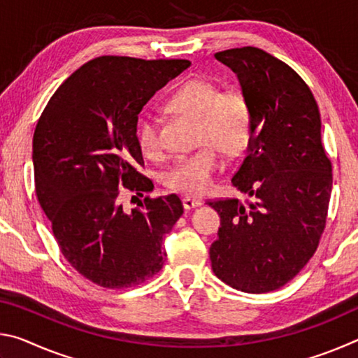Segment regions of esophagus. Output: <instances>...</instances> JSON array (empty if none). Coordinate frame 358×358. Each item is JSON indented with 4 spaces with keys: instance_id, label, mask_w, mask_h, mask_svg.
Returning a JSON list of instances; mask_svg holds the SVG:
<instances>
[{
    "instance_id": "1",
    "label": "esophagus",
    "mask_w": 358,
    "mask_h": 358,
    "mask_svg": "<svg viewBox=\"0 0 358 358\" xmlns=\"http://www.w3.org/2000/svg\"><path fill=\"white\" fill-rule=\"evenodd\" d=\"M202 203H203V201H202L201 197H191V196H185L183 197V207L186 210L197 208V207H201Z\"/></svg>"
}]
</instances>
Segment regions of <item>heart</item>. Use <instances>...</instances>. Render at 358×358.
I'll use <instances>...</instances> for the list:
<instances>
[{"instance_id": "heart-1", "label": "heart", "mask_w": 358, "mask_h": 358, "mask_svg": "<svg viewBox=\"0 0 358 358\" xmlns=\"http://www.w3.org/2000/svg\"><path fill=\"white\" fill-rule=\"evenodd\" d=\"M171 112L197 121L199 141L208 142L189 155H181L164 175L166 185L178 192L197 196L208 189L213 175L222 167L217 148L229 156H237L246 148L252 134V115L246 98L238 92L220 93L213 82L191 78L167 96ZM142 153L155 157L159 153L156 121L145 118L137 129Z\"/></svg>"}]
</instances>
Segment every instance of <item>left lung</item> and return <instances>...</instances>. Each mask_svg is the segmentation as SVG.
<instances>
[{
    "mask_svg": "<svg viewBox=\"0 0 358 358\" xmlns=\"http://www.w3.org/2000/svg\"><path fill=\"white\" fill-rule=\"evenodd\" d=\"M240 82L252 115L232 185L252 201L208 202L221 217L211 268L241 292L282 287L316 252L331 194L316 99L296 72L256 47L215 53Z\"/></svg>",
    "mask_w": 358,
    "mask_h": 358,
    "instance_id": "8db88e82",
    "label": "left lung"
}]
</instances>
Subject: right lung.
Instances as JSON below:
<instances>
[{"label":"right lung","instance_id":"1","mask_svg":"<svg viewBox=\"0 0 358 358\" xmlns=\"http://www.w3.org/2000/svg\"><path fill=\"white\" fill-rule=\"evenodd\" d=\"M187 59L99 57L66 78L33 137L36 194L64 259L108 289L145 282L162 268V238L183 215L177 194L123 210L120 189L150 191L137 121ZM136 196H132L134 199Z\"/></svg>","mask_w":358,"mask_h":358}]
</instances>
